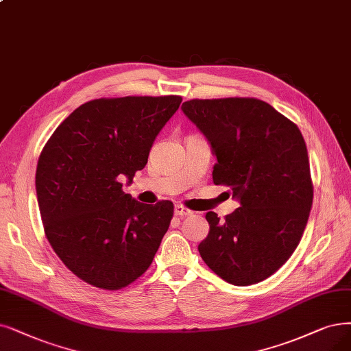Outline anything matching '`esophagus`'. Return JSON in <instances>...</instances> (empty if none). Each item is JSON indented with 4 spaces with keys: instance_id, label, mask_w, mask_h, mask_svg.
I'll return each mask as SVG.
<instances>
[{
    "instance_id": "1",
    "label": "esophagus",
    "mask_w": 351,
    "mask_h": 351,
    "mask_svg": "<svg viewBox=\"0 0 351 351\" xmlns=\"http://www.w3.org/2000/svg\"><path fill=\"white\" fill-rule=\"evenodd\" d=\"M191 213H193L191 210H189L184 206H181V204H176L174 206V215L178 216V217H186V216H190Z\"/></svg>"
}]
</instances>
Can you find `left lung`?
Returning <instances> with one entry per match:
<instances>
[{
  "instance_id": "left-lung-1",
  "label": "left lung",
  "mask_w": 351,
  "mask_h": 351,
  "mask_svg": "<svg viewBox=\"0 0 351 351\" xmlns=\"http://www.w3.org/2000/svg\"><path fill=\"white\" fill-rule=\"evenodd\" d=\"M212 145L213 183L241 207L220 220L208 212L202 259L224 281L246 287L269 278L297 249L313 206L301 131L255 97L191 99L181 106Z\"/></svg>"
}]
</instances>
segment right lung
I'll return each instance as SVG.
<instances>
[{
    "label": "right lung",
    "mask_w": 351,
    "mask_h": 351,
    "mask_svg": "<svg viewBox=\"0 0 351 351\" xmlns=\"http://www.w3.org/2000/svg\"><path fill=\"white\" fill-rule=\"evenodd\" d=\"M181 96L101 97L80 105L40 154L36 191L56 255L82 281L117 291L152 263L174 206L123 193L178 109Z\"/></svg>",
    "instance_id": "right-lung-1"
}]
</instances>
